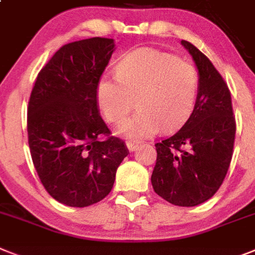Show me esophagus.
<instances>
[{"mask_svg":"<svg viewBox=\"0 0 255 255\" xmlns=\"http://www.w3.org/2000/svg\"><path fill=\"white\" fill-rule=\"evenodd\" d=\"M126 146H127V149L129 151H134L138 147V142H136V141H127Z\"/></svg>","mask_w":255,"mask_h":255,"instance_id":"1","label":"esophagus"}]
</instances>
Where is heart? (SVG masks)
Here are the masks:
<instances>
[{"label":"heart","instance_id":"b5f03b06","mask_svg":"<svg viewBox=\"0 0 255 255\" xmlns=\"http://www.w3.org/2000/svg\"><path fill=\"white\" fill-rule=\"evenodd\" d=\"M198 74L189 62L155 50L138 49L126 55L117 76H104L97 84V102L104 117L121 123L134 106L138 111L124 122L118 133L132 140L180 128L193 111Z\"/></svg>","mask_w":255,"mask_h":255}]
</instances>
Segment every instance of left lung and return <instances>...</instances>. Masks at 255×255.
I'll return each mask as SVG.
<instances>
[{
  "label": "left lung",
  "mask_w": 255,
  "mask_h": 255,
  "mask_svg": "<svg viewBox=\"0 0 255 255\" xmlns=\"http://www.w3.org/2000/svg\"><path fill=\"white\" fill-rule=\"evenodd\" d=\"M198 71V93L189 119L155 144L154 192L176 206L204 204L217 193L230 168L236 123L228 87L204 53L181 40Z\"/></svg>",
  "instance_id": "left-lung-1"
}]
</instances>
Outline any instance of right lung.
Segmentation results:
<instances>
[{
	"mask_svg": "<svg viewBox=\"0 0 255 255\" xmlns=\"http://www.w3.org/2000/svg\"><path fill=\"white\" fill-rule=\"evenodd\" d=\"M115 50L113 38L62 46L38 72L28 104V144L42 185L71 207L97 204L113 189L128 149L100 117L97 84Z\"/></svg>",
	"mask_w": 255,
	"mask_h": 255,
	"instance_id": "add662e5",
	"label": "right lung"
}]
</instances>
